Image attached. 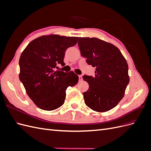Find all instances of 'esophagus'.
<instances>
[{"mask_svg":"<svg viewBox=\"0 0 151 151\" xmlns=\"http://www.w3.org/2000/svg\"><path fill=\"white\" fill-rule=\"evenodd\" d=\"M79 81H83V76H79Z\"/></svg>","mask_w":151,"mask_h":151,"instance_id":"34e87169","label":"esophagus"}]
</instances>
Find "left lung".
Segmentation results:
<instances>
[{
	"instance_id": "8db88e82",
	"label": "left lung",
	"mask_w": 151,
	"mask_h": 151,
	"mask_svg": "<svg viewBox=\"0 0 151 151\" xmlns=\"http://www.w3.org/2000/svg\"><path fill=\"white\" fill-rule=\"evenodd\" d=\"M81 55L96 68L95 76H84L89 89L83 93L85 104L98 112L115 107L124 96L129 83L126 59L115 45L97 38L78 40Z\"/></svg>"
}]
</instances>
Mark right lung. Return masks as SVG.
<instances>
[{
  "mask_svg": "<svg viewBox=\"0 0 151 151\" xmlns=\"http://www.w3.org/2000/svg\"><path fill=\"white\" fill-rule=\"evenodd\" d=\"M78 37L50 35L31 42L19 58V79L26 93L40 109L52 111L64 103L66 89L79 80L70 71L56 70L57 64L64 66L65 50L77 43Z\"/></svg>",
  "mask_w": 151,
  "mask_h": 151,
  "instance_id": "obj_1",
  "label": "right lung"
}]
</instances>
